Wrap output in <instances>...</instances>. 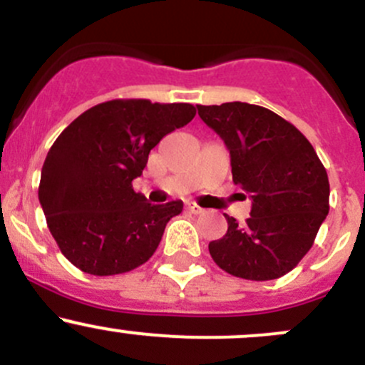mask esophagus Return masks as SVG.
<instances>
[{
	"label": "esophagus",
	"instance_id": "34e87169",
	"mask_svg": "<svg viewBox=\"0 0 365 365\" xmlns=\"http://www.w3.org/2000/svg\"><path fill=\"white\" fill-rule=\"evenodd\" d=\"M186 209L190 210L191 214H202V212H204V209H202L200 205H197V204H187Z\"/></svg>",
	"mask_w": 365,
	"mask_h": 365
}]
</instances>
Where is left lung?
Listing matches in <instances>:
<instances>
[{
  "label": "left lung",
  "instance_id": "obj_1",
  "mask_svg": "<svg viewBox=\"0 0 365 365\" xmlns=\"http://www.w3.org/2000/svg\"><path fill=\"white\" fill-rule=\"evenodd\" d=\"M198 115L230 151L232 178L253 205L246 223L225 214L227 234L209 242L225 272L251 281L277 279L311 250L329 214V178L297 128L260 105H197Z\"/></svg>",
  "mask_w": 365,
  "mask_h": 365
}]
</instances>
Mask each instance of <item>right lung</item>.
<instances>
[{
  "label": "right lung",
  "instance_id": "right-lung-1",
  "mask_svg": "<svg viewBox=\"0 0 365 365\" xmlns=\"http://www.w3.org/2000/svg\"><path fill=\"white\" fill-rule=\"evenodd\" d=\"M197 110L190 103L110 100L61 131L42 167L38 200L59 250L82 272L114 276L145 264L181 200L135 193L151 149Z\"/></svg>",
  "mask_w": 365,
  "mask_h": 365
}]
</instances>
